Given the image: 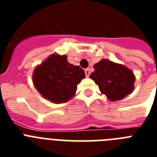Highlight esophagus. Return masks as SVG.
<instances>
[{
    "instance_id": "esophagus-1",
    "label": "esophagus",
    "mask_w": 157,
    "mask_h": 157,
    "mask_svg": "<svg viewBox=\"0 0 157 157\" xmlns=\"http://www.w3.org/2000/svg\"><path fill=\"white\" fill-rule=\"evenodd\" d=\"M85 72H86V76H87V77H89L90 75V68L86 69V70H85Z\"/></svg>"
}]
</instances>
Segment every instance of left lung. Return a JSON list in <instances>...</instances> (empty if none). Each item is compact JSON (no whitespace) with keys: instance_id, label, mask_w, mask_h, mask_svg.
<instances>
[{"instance_id":"1","label":"left lung","mask_w":157,"mask_h":157,"mask_svg":"<svg viewBox=\"0 0 157 157\" xmlns=\"http://www.w3.org/2000/svg\"><path fill=\"white\" fill-rule=\"evenodd\" d=\"M94 71L90 74L102 94L111 101H117L134 90V73L123 65L103 59L94 64Z\"/></svg>"}]
</instances>
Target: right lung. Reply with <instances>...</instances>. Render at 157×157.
Wrapping results in <instances>:
<instances>
[{
  "mask_svg": "<svg viewBox=\"0 0 157 157\" xmlns=\"http://www.w3.org/2000/svg\"><path fill=\"white\" fill-rule=\"evenodd\" d=\"M86 74L79 66L69 63L66 55L52 54L33 72V83L38 92L55 103H65L75 95L76 86Z\"/></svg>",
  "mask_w": 157,
  "mask_h": 157,
  "instance_id": "add662e5",
  "label": "right lung"
}]
</instances>
